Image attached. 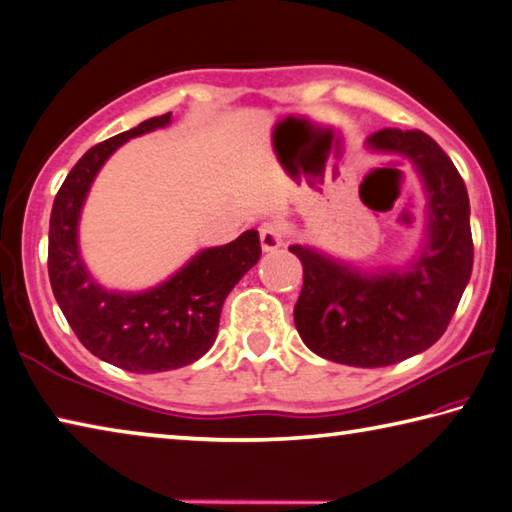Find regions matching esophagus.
<instances>
[{
	"label": "esophagus",
	"mask_w": 512,
	"mask_h": 512,
	"mask_svg": "<svg viewBox=\"0 0 512 512\" xmlns=\"http://www.w3.org/2000/svg\"><path fill=\"white\" fill-rule=\"evenodd\" d=\"M259 241H262L264 253L277 250L284 244V228L277 221L262 223V228H259Z\"/></svg>",
	"instance_id": "obj_1"
}]
</instances>
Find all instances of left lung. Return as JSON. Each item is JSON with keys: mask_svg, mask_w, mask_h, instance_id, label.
I'll return each mask as SVG.
<instances>
[{"mask_svg": "<svg viewBox=\"0 0 512 512\" xmlns=\"http://www.w3.org/2000/svg\"><path fill=\"white\" fill-rule=\"evenodd\" d=\"M366 149L411 162L424 189V237L397 266H357L316 246H289L305 271L293 320L318 357L381 368L415 357L443 336L470 282L474 248L465 183L429 135L381 128Z\"/></svg>", "mask_w": 512, "mask_h": 512, "instance_id": "1", "label": "left lung"}]
</instances>
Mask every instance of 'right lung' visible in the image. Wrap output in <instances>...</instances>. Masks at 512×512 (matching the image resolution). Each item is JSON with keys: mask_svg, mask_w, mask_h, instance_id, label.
<instances>
[{"mask_svg": "<svg viewBox=\"0 0 512 512\" xmlns=\"http://www.w3.org/2000/svg\"><path fill=\"white\" fill-rule=\"evenodd\" d=\"M169 124L171 112L92 146L58 189L49 219V280L69 327L94 357L140 375L201 359L216 341L225 296L262 257L259 232L246 230L142 291L103 287L85 266L79 225L94 178L119 146Z\"/></svg>", "mask_w": 512, "mask_h": 512, "instance_id": "right-lung-1", "label": "right lung"}]
</instances>
